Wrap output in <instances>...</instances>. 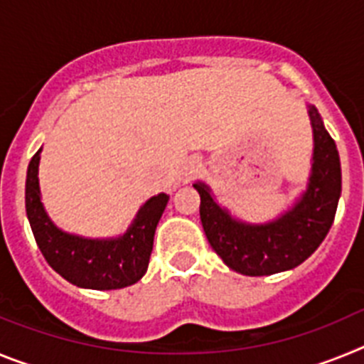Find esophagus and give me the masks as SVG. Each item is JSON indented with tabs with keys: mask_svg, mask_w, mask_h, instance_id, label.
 <instances>
[{
	"mask_svg": "<svg viewBox=\"0 0 364 364\" xmlns=\"http://www.w3.org/2000/svg\"><path fill=\"white\" fill-rule=\"evenodd\" d=\"M198 167H200V162H198V160H189L188 162V166H186V175H193V173L197 171Z\"/></svg>",
	"mask_w": 364,
	"mask_h": 364,
	"instance_id": "1",
	"label": "esophagus"
}]
</instances>
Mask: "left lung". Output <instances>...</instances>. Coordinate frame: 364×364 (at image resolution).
I'll use <instances>...</instances> for the list:
<instances>
[{"mask_svg": "<svg viewBox=\"0 0 364 364\" xmlns=\"http://www.w3.org/2000/svg\"><path fill=\"white\" fill-rule=\"evenodd\" d=\"M308 114L314 127V162L306 191L275 220H237L217 204L204 182L193 184L200 195L205 237L224 264L237 273L260 277L295 268L319 247L332 228L341 197L339 153L314 105H308Z\"/></svg>", "mask_w": 364, "mask_h": 364, "instance_id": "obj_1", "label": "left lung"}]
</instances>
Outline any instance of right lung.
Returning a JSON list of instances; mask_svg holds the SVG:
<instances>
[{"label": "right lung", "mask_w": 364, "mask_h": 364, "mask_svg": "<svg viewBox=\"0 0 364 364\" xmlns=\"http://www.w3.org/2000/svg\"><path fill=\"white\" fill-rule=\"evenodd\" d=\"M40 153L32 156L25 184V208L38 247L50 268L70 284L89 290H120L144 277L153 252L156 224L169 195L160 193L140 208L136 218L120 237L85 239L62 231L41 204L38 166Z\"/></svg>", "instance_id": "obj_1"}]
</instances>
